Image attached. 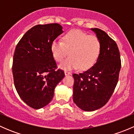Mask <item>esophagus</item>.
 <instances>
[{"label":"esophagus","instance_id":"34e87169","mask_svg":"<svg viewBox=\"0 0 134 134\" xmlns=\"http://www.w3.org/2000/svg\"><path fill=\"white\" fill-rule=\"evenodd\" d=\"M65 75V76H69V75H71V72H68V71H65L64 72Z\"/></svg>","mask_w":134,"mask_h":134}]
</instances>
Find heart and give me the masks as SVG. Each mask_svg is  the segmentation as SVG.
I'll list each match as a JSON object with an SVG mask.
<instances>
[{
    "label": "heart",
    "instance_id": "b5f03b06",
    "mask_svg": "<svg viewBox=\"0 0 134 134\" xmlns=\"http://www.w3.org/2000/svg\"><path fill=\"white\" fill-rule=\"evenodd\" d=\"M101 44L95 36L90 35L79 30H72L64 35L62 42L54 41L51 51L55 61L61 62L69 52V57L59 67L65 71L86 70L94 64L99 56Z\"/></svg>",
    "mask_w": 134,
    "mask_h": 134
}]
</instances>
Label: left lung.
I'll return each instance as SVG.
<instances>
[{"label": "left lung", "mask_w": 134, "mask_h": 134, "mask_svg": "<svg viewBox=\"0 0 134 134\" xmlns=\"http://www.w3.org/2000/svg\"><path fill=\"white\" fill-rule=\"evenodd\" d=\"M100 40V52L97 62L87 71L73 74V101L79 108L92 111L103 107L117 84L121 63L115 41L103 30L91 28Z\"/></svg>", "instance_id": "left-lung-1"}]
</instances>
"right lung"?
Returning <instances> with one entry per match:
<instances>
[{
	"instance_id": "1",
	"label": "right lung",
	"mask_w": 134,
	"mask_h": 134,
	"mask_svg": "<svg viewBox=\"0 0 134 134\" xmlns=\"http://www.w3.org/2000/svg\"><path fill=\"white\" fill-rule=\"evenodd\" d=\"M58 23L38 25L27 31L16 46L12 72L14 85L21 99L38 109L54 97L58 83L65 76L58 69L51 51V43L63 32Z\"/></svg>"
}]
</instances>
